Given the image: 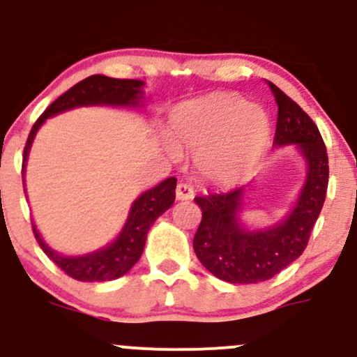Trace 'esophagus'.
<instances>
[{
    "label": "esophagus",
    "mask_w": 357,
    "mask_h": 357,
    "mask_svg": "<svg viewBox=\"0 0 357 357\" xmlns=\"http://www.w3.org/2000/svg\"><path fill=\"white\" fill-rule=\"evenodd\" d=\"M195 197V191L188 183H178L176 186V198L178 200H190V198Z\"/></svg>",
    "instance_id": "obj_1"
}]
</instances>
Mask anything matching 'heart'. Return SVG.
<instances>
[{
	"mask_svg": "<svg viewBox=\"0 0 357 357\" xmlns=\"http://www.w3.org/2000/svg\"><path fill=\"white\" fill-rule=\"evenodd\" d=\"M171 137L178 145L200 150L197 169L204 178L231 185L257 166L268 144L270 123L261 107L239 96L212 93L172 111Z\"/></svg>",
	"mask_w": 357,
	"mask_h": 357,
	"instance_id": "1",
	"label": "heart"
}]
</instances>
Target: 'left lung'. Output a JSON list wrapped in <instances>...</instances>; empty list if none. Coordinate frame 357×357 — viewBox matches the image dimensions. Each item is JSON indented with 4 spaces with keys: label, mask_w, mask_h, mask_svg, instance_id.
Here are the masks:
<instances>
[{
    "label": "left lung",
    "mask_w": 357,
    "mask_h": 357,
    "mask_svg": "<svg viewBox=\"0 0 357 357\" xmlns=\"http://www.w3.org/2000/svg\"><path fill=\"white\" fill-rule=\"evenodd\" d=\"M268 87L279 107L273 144L298 145L307 174L291 213L265 229H246L239 220L245 186L195 198L202 208V222L193 238L195 253L210 273L231 284L264 282L301 257L327 195L328 155L320 131L291 97L272 82Z\"/></svg>",
    "instance_id": "obj_1"
}]
</instances>
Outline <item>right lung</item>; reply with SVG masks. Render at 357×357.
<instances>
[{"mask_svg":"<svg viewBox=\"0 0 357 357\" xmlns=\"http://www.w3.org/2000/svg\"><path fill=\"white\" fill-rule=\"evenodd\" d=\"M142 89H144L142 80L92 75V77L78 82L77 85L66 90L33 123L24 149L22 174L25 171V162H27L33 137L47 118L80 106L137 107L144 100V90ZM174 190L176 178H167L160 185L142 193L131 205L128 219H126L125 227L121 229L118 238L111 245L100 248L93 253L82 255V257H65V255L56 253L44 243L37 227L32 224L33 236H36L37 243L43 248L44 253L71 279L80 280V282H104V280L119 279L140 260L149 229L155 222L157 217L162 215L174 204Z\"/></svg>","mask_w":357,"mask_h":357,"instance_id":"1","label":"right lung"}]
</instances>
